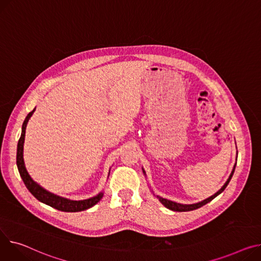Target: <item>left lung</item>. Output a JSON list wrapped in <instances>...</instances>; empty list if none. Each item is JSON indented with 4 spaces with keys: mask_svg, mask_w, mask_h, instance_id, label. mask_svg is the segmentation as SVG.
<instances>
[{
    "mask_svg": "<svg viewBox=\"0 0 261 261\" xmlns=\"http://www.w3.org/2000/svg\"><path fill=\"white\" fill-rule=\"evenodd\" d=\"M235 167H236V165H235L234 168H233V171H232V173H231L230 177L228 178L227 181H225V184L222 186V188L218 191V192L215 193L214 195H212L211 197L206 198V199H204V200H202V201H200V202H198V203H194V204H180V203H177V202H174V201L168 200V199L163 198V197H160V196H158V198L160 199V201H161L166 207H168V209H170V210H172V211H176V212H188V211L196 210V209H198V207H200V206L206 204L207 202H210L211 200H213L217 195H219V194L222 192V191H223L225 188H227L228 184L230 182V180H231V178H232V176H233V173H234V171H235Z\"/></svg>",
    "mask_w": 261,
    "mask_h": 261,
    "instance_id": "8db88e82",
    "label": "left lung"
}]
</instances>
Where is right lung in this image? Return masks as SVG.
<instances>
[{
	"label": "right lung",
	"mask_w": 261,
	"mask_h": 261,
	"mask_svg": "<svg viewBox=\"0 0 261 261\" xmlns=\"http://www.w3.org/2000/svg\"><path fill=\"white\" fill-rule=\"evenodd\" d=\"M34 112V109L28 113L26 116L23 126H22V134L19 140V143H17V150H16V166L17 169H19L20 175L26 186V188L29 190V192L36 197L38 200L55 207L57 210L63 211V212H80L89 209V207L93 206L95 203H97L101 197L102 193H99L98 195L89 198V199H85V200H70L67 198H63L60 196H57L55 194H52L45 189H43L41 186H39L36 181H34L30 175L28 174V172L25 168L24 164V159H23V146H24V140H25V130L28 120L32 113Z\"/></svg>",
	"instance_id": "obj_1"
}]
</instances>
